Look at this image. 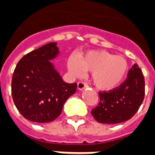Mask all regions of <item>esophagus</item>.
Instances as JSON below:
<instances>
[{"label":"esophagus","instance_id":"34e87169","mask_svg":"<svg viewBox=\"0 0 155 155\" xmlns=\"http://www.w3.org/2000/svg\"><path fill=\"white\" fill-rule=\"evenodd\" d=\"M88 87V84H86V83L83 82V81H80V82L78 83V88L80 89V90H83L84 88H85Z\"/></svg>","mask_w":155,"mask_h":155}]
</instances>
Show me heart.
<instances>
[{
    "label": "heart",
    "instance_id": "b5f03b06",
    "mask_svg": "<svg viewBox=\"0 0 155 155\" xmlns=\"http://www.w3.org/2000/svg\"><path fill=\"white\" fill-rule=\"evenodd\" d=\"M68 68L73 75L80 76L83 70L93 72L92 80L97 88L110 90L116 88L124 79L128 70L127 60L105 51H92L80 58L68 60Z\"/></svg>",
    "mask_w": 155,
    "mask_h": 155
}]
</instances>
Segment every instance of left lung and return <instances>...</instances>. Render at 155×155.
Segmentation results:
<instances>
[{
    "label": "left lung",
    "instance_id": "obj_1",
    "mask_svg": "<svg viewBox=\"0 0 155 155\" xmlns=\"http://www.w3.org/2000/svg\"><path fill=\"white\" fill-rule=\"evenodd\" d=\"M100 101L91 110L101 124H119L130 120L137 112L145 97V78L136 63L128 71L124 82L109 91H99Z\"/></svg>",
    "mask_w": 155,
    "mask_h": 155
}]
</instances>
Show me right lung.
Instances as JSON below:
<instances>
[{"instance_id":"add662e5","label":"right lung","mask_w":155,"mask_h":155,"mask_svg":"<svg viewBox=\"0 0 155 155\" xmlns=\"http://www.w3.org/2000/svg\"><path fill=\"white\" fill-rule=\"evenodd\" d=\"M58 54L56 43H49L26 54L15 67L12 97L18 110L30 121L57 119L67 98L76 92L77 84L64 82L49 62Z\"/></svg>"}]
</instances>
